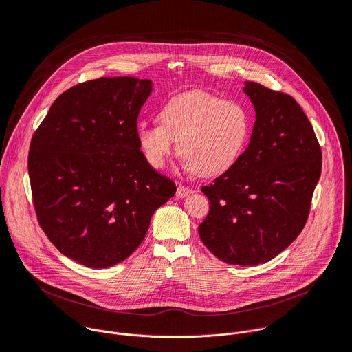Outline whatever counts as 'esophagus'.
<instances>
[{
    "mask_svg": "<svg viewBox=\"0 0 352 352\" xmlns=\"http://www.w3.org/2000/svg\"><path fill=\"white\" fill-rule=\"evenodd\" d=\"M192 192H193V190H192L190 188L179 185L178 189H177V196H178V197H186V196H189Z\"/></svg>",
    "mask_w": 352,
    "mask_h": 352,
    "instance_id": "1",
    "label": "esophagus"
}]
</instances>
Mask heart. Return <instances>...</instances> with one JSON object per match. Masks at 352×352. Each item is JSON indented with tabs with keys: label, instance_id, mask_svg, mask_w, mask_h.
I'll use <instances>...</instances> for the list:
<instances>
[{
	"label": "heart",
	"instance_id": "heart-1",
	"mask_svg": "<svg viewBox=\"0 0 352 352\" xmlns=\"http://www.w3.org/2000/svg\"><path fill=\"white\" fill-rule=\"evenodd\" d=\"M162 125L140 122L135 135L150 167L166 166L178 142L185 167L200 177L231 170L250 136V116L238 102L192 90L171 97L159 113Z\"/></svg>",
	"mask_w": 352,
	"mask_h": 352
}]
</instances>
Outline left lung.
Returning a JSON list of instances; mask_svg holds the SVG:
<instances>
[{
    "instance_id": "obj_1",
    "label": "left lung",
    "mask_w": 352,
    "mask_h": 352,
    "mask_svg": "<svg viewBox=\"0 0 352 352\" xmlns=\"http://www.w3.org/2000/svg\"><path fill=\"white\" fill-rule=\"evenodd\" d=\"M256 113L245 152L202 192L210 210L199 236L228 265L256 266L276 258L302 231L322 173L314 128L289 94L245 82Z\"/></svg>"
}]
</instances>
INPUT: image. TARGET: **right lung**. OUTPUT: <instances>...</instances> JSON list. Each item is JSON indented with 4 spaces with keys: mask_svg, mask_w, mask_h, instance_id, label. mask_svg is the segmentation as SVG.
Returning <instances> with one entry per match:
<instances>
[{
    "mask_svg": "<svg viewBox=\"0 0 352 352\" xmlns=\"http://www.w3.org/2000/svg\"><path fill=\"white\" fill-rule=\"evenodd\" d=\"M153 82L98 78L57 97L34 132L28 170L33 206L48 239L91 269L125 261L175 184L144 160L139 111Z\"/></svg>",
    "mask_w": 352,
    "mask_h": 352,
    "instance_id": "1",
    "label": "right lung"
}]
</instances>
